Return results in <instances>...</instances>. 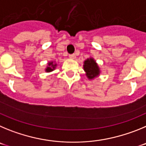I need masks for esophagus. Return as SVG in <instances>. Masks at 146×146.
I'll return each instance as SVG.
<instances>
[{
    "mask_svg": "<svg viewBox=\"0 0 146 146\" xmlns=\"http://www.w3.org/2000/svg\"><path fill=\"white\" fill-rule=\"evenodd\" d=\"M69 57H70V59H75V58H76V54H70V55H69Z\"/></svg>",
    "mask_w": 146,
    "mask_h": 146,
    "instance_id": "1",
    "label": "esophagus"
}]
</instances>
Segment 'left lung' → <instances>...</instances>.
Returning a JSON list of instances; mask_svg holds the SVG:
<instances>
[{
	"instance_id": "left-lung-1",
	"label": "left lung",
	"mask_w": 146,
	"mask_h": 146,
	"mask_svg": "<svg viewBox=\"0 0 146 146\" xmlns=\"http://www.w3.org/2000/svg\"><path fill=\"white\" fill-rule=\"evenodd\" d=\"M84 70L86 72V76L89 79H94L100 73L99 66L93 58H89L85 60Z\"/></svg>"
}]
</instances>
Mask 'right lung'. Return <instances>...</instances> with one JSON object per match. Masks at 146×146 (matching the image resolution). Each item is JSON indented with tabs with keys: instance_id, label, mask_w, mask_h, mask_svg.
I'll return each mask as SVG.
<instances>
[{
	"instance_id": "1",
	"label": "right lung",
	"mask_w": 146,
	"mask_h": 146,
	"mask_svg": "<svg viewBox=\"0 0 146 146\" xmlns=\"http://www.w3.org/2000/svg\"><path fill=\"white\" fill-rule=\"evenodd\" d=\"M56 66H57V64H55L54 62H49L48 63V66L46 68V72L49 73V72L53 71L55 69V68H56Z\"/></svg>"
}]
</instances>
